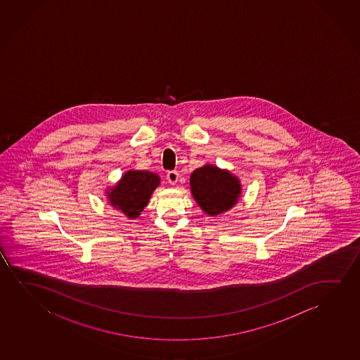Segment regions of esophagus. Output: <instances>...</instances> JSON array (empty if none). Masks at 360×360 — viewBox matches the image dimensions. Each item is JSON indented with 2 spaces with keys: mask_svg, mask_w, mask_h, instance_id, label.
I'll use <instances>...</instances> for the list:
<instances>
[{
  "mask_svg": "<svg viewBox=\"0 0 360 360\" xmlns=\"http://www.w3.org/2000/svg\"><path fill=\"white\" fill-rule=\"evenodd\" d=\"M178 178H179V174L176 171H169L167 173V179L169 184H172V186H176V183L178 182Z\"/></svg>",
  "mask_w": 360,
  "mask_h": 360,
  "instance_id": "1",
  "label": "esophagus"
}]
</instances>
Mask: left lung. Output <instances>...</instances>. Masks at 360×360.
<instances>
[{"label":"left lung","mask_w":360,"mask_h":360,"mask_svg":"<svg viewBox=\"0 0 360 360\" xmlns=\"http://www.w3.org/2000/svg\"><path fill=\"white\" fill-rule=\"evenodd\" d=\"M189 186L194 200L209 217H217L235 207L241 198L240 178L215 165L207 163L193 171Z\"/></svg>","instance_id":"8db88e82"}]
</instances>
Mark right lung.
<instances>
[{"mask_svg": "<svg viewBox=\"0 0 360 360\" xmlns=\"http://www.w3.org/2000/svg\"><path fill=\"white\" fill-rule=\"evenodd\" d=\"M160 183L161 178L156 173L129 169L115 186L105 189V197L110 207L134 220L140 217Z\"/></svg>", "mask_w": 360, "mask_h": 360, "instance_id": "add662e5", "label": "right lung"}]
</instances>
